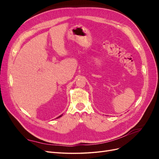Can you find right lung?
<instances>
[{"label":"right lung","mask_w":159,"mask_h":159,"mask_svg":"<svg viewBox=\"0 0 159 159\" xmlns=\"http://www.w3.org/2000/svg\"><path fill=\"white\" fill-rule=\"evenodd\" d=\"M61 115H60V116H59V117H57V118H59V117H61ZM57 118H56V119H57Z\"/></svg>","instance_id":"add662e5"}]
</instances>
